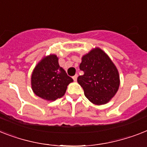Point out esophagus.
<instances>
[{
  "mask_svg": "<svg viewBox=\"0 0 147 147\" xmlns=\"http://www.w3.org/2000/svg\"><path fill=\"white\" fill-rule=\"evenodd\" d=\"M72 78H73V80H74V81H75V82H76V81H77V78H78V75H77V74H76V76H74L73 77H72Z\"/></svg>",
  "mask_w": 147,
  "mask_h": 147,
  "instance_id": "1",
  "label": "esophagus"
}]
</instances>
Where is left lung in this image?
<instances>
[{
	"mask_svg": "<svg viewBox=\"0 0 147 147\" xmlns=\"http://www.w3.org/2000/svg\"><path fill=\"white\" fill-rule=\"evenodd\" d=\"M79 68L84 75L78 76V82L90 102L106 104L115 96L120 84L119 71L104 51L91 50L82 57Z\"/></svg>",
	"mask_w": 147,
	"mask_h": 147,
	"instance_id": "left-lung-1",
	"label": "left lung"
}]
</instances>
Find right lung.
Masks as SVG:
<instances>
[{
    "instance_id": "1",
    "label": "right lung",
    "mask_w": 147,
    "mask_h": 147,
    "mask_svg": "<svg viewBox=\"0 0 147 147\" xmlns=\"http://www.w3.org/2000/svg\"><path fill=\"white\" fill-rule=\"evenodd\" d=\"M73 82L60 67L58 57L54 54L44 57L33 70L31 78L32 88L40 98L56 100L65 94L67 86Z\"/></svg>"
}]
</instances>
